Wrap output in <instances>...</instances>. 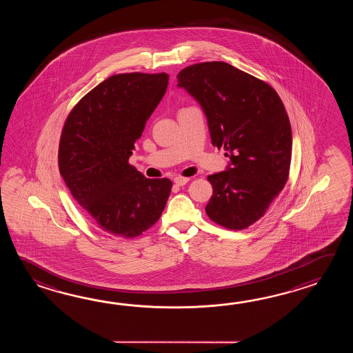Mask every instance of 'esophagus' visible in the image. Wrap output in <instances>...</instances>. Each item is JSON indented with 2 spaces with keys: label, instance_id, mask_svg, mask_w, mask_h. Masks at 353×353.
Wrapping results in <instances>:
<instances>
[{
  "label": "esophagus",
  "instance_id": "esophagus-1",
  "mask_svg": "<svg viewBox=\"0 0 353 353\" xmlns=\"http://www.w3.org/2000/svg\"><path fill=\"white\" fill-rule=\"evenodd\" d=\"M188 181H189V178H184V176H175V178H174V183H175L178 187L185 185Z\"/></svg>",
  "mask_w": 353,
  "mask_h": 353
}]
</instances>
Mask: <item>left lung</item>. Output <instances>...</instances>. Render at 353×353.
Returning <instances> with one entry per match:
<instances>
[{
    "label": "left lung",
    "instance_id": "obj_1",
    "mask_svg": "<svg viewBox=\"0 0 353 353\" xmlns=\"http://www.w3.org/2000/svg\"><path fill=\"white\" fill-rule=\"evenodd\" d=\"M178 87L205 113L213 146L231 163L208 180V217L228 230H243L266 213L289 178L292 128L283 101L268 83L225 61L184 68Z\"/></svg>",
    "mask_w": 353,
    "mask_h": 353
}]
</instances>
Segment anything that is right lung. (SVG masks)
Returning <instances> with one entry per match:
<instances>
[{"label":"right lung","instance_id":"1","mask_svg":"<svg viewBox=\"0 0 353 353\" xmlns=\"http://www.w3.org/2000/svg\"><path fill=\"white\" fill-rule=\"evenodd\" d=\"M168 82L166 73L112 75L68 114L60 136V175L90 221L108 234L140 236L165 208L172 180L145 178L128 158Z\"/></svg>","mask_w":353,"mask_h":353}]
</instances>
